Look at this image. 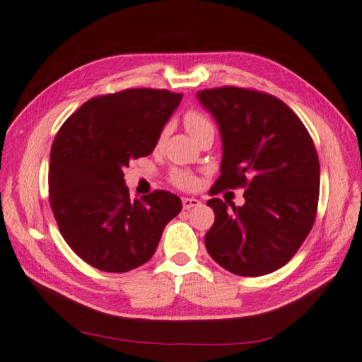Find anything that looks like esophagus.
I'll return each instance as SVG.
<instances>
[{
	"label": "esophagus",
	"mask_w": 362,
	"mask_h": 362,
	"mask_svg": "<svg viewBox=\"0 0 362 362\" xmlns=\"http://www.w3.org/2000/svg\"><path fill=\"white\" fill-rule=\"evenodd\" d=\"M182 205H183V209H189V208L199 206L200 202L197 199H192V197H183L182 199Z\"/></svg>",
	"instance_id": "1"
}]
</instances>
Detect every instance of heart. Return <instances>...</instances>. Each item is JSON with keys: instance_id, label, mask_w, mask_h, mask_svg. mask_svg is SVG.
I'll return each mask as SVG.
<instances>
[{"instance_id": "heart-1", "label": "heart", "mask_w": 362, "mask_h": 362, "mask_svg": "<svg viewBox=\"0 0 362 362\" xmlns=\"http://www.w3.org/2000/svg\"><path fill=\"white\" fill-rule=\"evenodd\" d=\"M183 124L187 131L194 137L197 141L200 139H204L206 136H213L216 134V126L213 120L209 119L206 114L202 111H197V109H189V111L183 115ZM168 132H170V126H163L158 132L157 137V146H160L165 141ZM170 180L175 187L180 189H192L196 188L197 185V177L194 174H191L187 170H180V168H173L170 173Z\"/></svg>"}]
</instances>
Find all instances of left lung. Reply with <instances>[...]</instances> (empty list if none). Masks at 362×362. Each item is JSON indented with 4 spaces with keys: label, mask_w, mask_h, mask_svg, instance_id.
<instances>
[{
    "label": "left lung",
    "mask_w": 362,
    "mask_h": 362,
    "mask_svg": "<svg viewBox=\"0 0 362 362\" xmlns=\"http://www.w3.org/2000/svg\"><path fill=\"white\" fill-rule=\"evenodd\" d=\"M219 123L223 157L209 194L245 188V204L231 209L209 199L216 214L205 234L209 256L239 276L284 267L312 231L319 200V158L299 117L282 100L247 88L197 94Z\"/></svg>",
    "instance_id": "obj_1"
}]
</instances>
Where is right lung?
<instances>
[{
	"label": "right lung",
	"instance_id": "obj_1",
	"mask_svg": "<svg viewBox=\"0 0 362 362\" xmlns=\"http://www.w3.org/2000/svg\"><path fill=\"white\" fill-rule=\"evenodd\" d=\"M182 102L166 89L137 88L81 105L50 149L49 202L63 239L85 262L107 273L153 257L166 223L182 209L170 191L129 199L123 170L146 157Z\"/></svg>",
	"mask_w": 362,
	"mask_h": 362
}]
</instances>
